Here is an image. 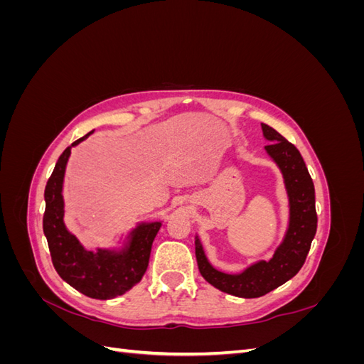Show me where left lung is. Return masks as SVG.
I'll return each mask as SVG.
<instances>
[{
    "label": "left lung",
    "instance_id": "1",
    "mask_svg": "<svg viewBox=\"0 0 364 364\" xmlns=\"http://www.w3.org/2000/svg\"><path fill=\"white\" fill-rule=\"evenodd\" d=\"M262 135L270 144L264 147L279 168L289 199V225L279 246L269 261H257L240 273H225L209 262L199 235H196V258L202 277L228 294L259 297L291 279L304 266L317 229L316 197L311 176L299 150L267 124H261Z\"/></svg>",
    "mask_w": 364,
    "mask_h": 364
}]
</instances>
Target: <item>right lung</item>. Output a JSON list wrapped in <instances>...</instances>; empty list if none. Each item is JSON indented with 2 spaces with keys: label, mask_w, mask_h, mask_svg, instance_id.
<instances>
[{
  "label": "right lung",
  "mask_w": 364,
  "mask_h": 364,
  "mask_svg": "<svg viewBox=\"0 0 364 364\" xmlns=\"http://www.w3.org/2000/svg\"><path fill=\"white\" fill-rule=\"evenodd\" d=\"M90 134L65 149L47 182L43 234L47 237L53 266L59 277L73 289L92 299H112L136 285L149 266L153 240L162 222H141L119 238L117 247L87 250L63 222V179L71 149L79 146Z\"/></svg>",
  "instance_id": "obj_1"
}]
</instances>
